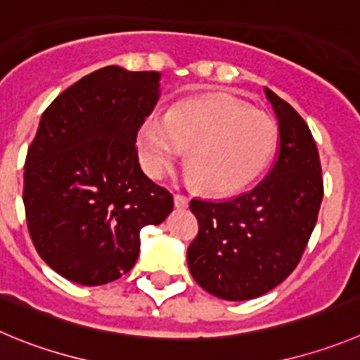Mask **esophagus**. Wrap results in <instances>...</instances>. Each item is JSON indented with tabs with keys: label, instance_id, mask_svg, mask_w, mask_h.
Segmentation results:
<instances>
[{
	"label": "esophagus",
	"instance_id": "esophagus-1",
	"mask_svg": "<svg viewBox=\"0 0 360 360\" xmlns=\"http://www.w3.org/2000/svg\"><path fill=\"white\" fill-rule=\"evenodd\" d=\"M188 202H190V199H188L186 195H181V193H176V195H174V204H176V207H179V210L188 207Z\"/></svg>",
	"mask_w": 360,
	"mask_h": 360
}]
</instances>
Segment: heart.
<instances>
[{"mask_svg":"<svg viewBox=\"0 0 360 360\" xmlns=\"http://www.w3.org/2000/svg\"><path fill=\"white\" fill-rule=\"evenodd\" d=\"M275 143L277 126L268 113L218 96L183 101L167 117L149 115L136 133L140 163L150 177L165 176L188 150V177L217 195L256 179Z\"/></svg>","mask_w":360,"mask_h":360,"instance_id":"1","label":"heart"}]
</instances>
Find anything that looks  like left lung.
Segmentation results:
<instances>
[{
    "mask_svg": "<svg viewBox=\"0 0 360 360\" xmlns=\"http://www.w3.org/2000/svg\"><path fill=\"white\" fill-rule=\"evenodd\" d=\"M278 122V153L257 186L229 200L190 202L199 234L188 268L202 290L224 300H250L297 268L323 199L320 154L291 104L264 89Z\"/></svg>",
    "mask_w": 360,
    "mask_h": 360,
    "instance_id": "obj_1",
    "label": "left lung"
}]
</instances>
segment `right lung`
I'll return each instance as SVG.
<instances>
[{
    "instance_id": "obj_1",
    "label": "right lung",
    "mask_w": 360,
    "mask_h": 360,
    "mask_svg": "<svg viewBox=\"0 0 360 360\" xmlns=\"http://www.w3.org/2000/svg\"><path fill=\"white\" fill-rule=\"evenodd\" d=\"M156 70L108 65L63 90L28 147L22 200L39 256L83 286L122 277L140 231L174 210L172 193L142 172L140 124L160 99Z\"/></svg>"
}]
</instances>
